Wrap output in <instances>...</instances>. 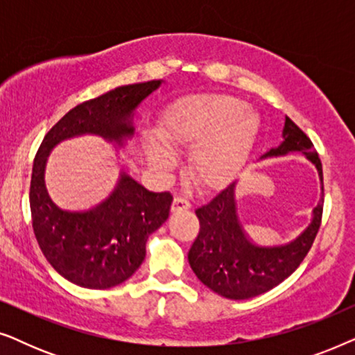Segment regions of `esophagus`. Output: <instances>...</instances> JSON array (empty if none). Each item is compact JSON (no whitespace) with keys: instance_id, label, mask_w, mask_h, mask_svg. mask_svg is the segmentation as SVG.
Here are the masks:
<instances>
[{"instance_id":"1","label":"esophagus","mask_w":355,"mask_h":355,"mask_svg":"<svg viewBox=\"0 0 355 355\" xmlns=\"http://www.w3.org/2000/svg\"><path fill=\"white\" fill-rule=\"evenodd\" d=\"M192 205H191V202L187 200V198H184V197H176L173 200V207H171V210L173 211H181V210H189V208H191Z\"/></svg>"}]
</instances>
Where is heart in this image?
Returning <instances> with one entry per match:
<instances>
[{
  "mask_svg": "<svg viewBox=\"0 0 355 355\" xmlns=\"http://www.w3.org/2000/svg\"><path fill=\"white\" fill-rule=\"evenodd\" d=\"M259 124L255 111L237 98L198 95L178 101L163 114L159 135L171 148H192L193 179L203 187L220 189L234 181L249 162ZM162 143L148 137L145 155L158 173L169 174L178 159Z\"/></svg>",
  "mask_w": 355,
  "mask_h": 355,
  "instance_id": "1",
  "label": "heart"
}]
</instances>
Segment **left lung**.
<instances>
[{
  "instance_id": "left-lung-1",
  "label": "left lung",
  "mask_w": 355,
  "mask_h": 355,
  "mask_svg": "<svg viewBox=\"0 0 355 355\" xmlns=\"http://www.w3.org/2000/svg\"><path fill=\"white\" fill-rule=\"evenodd\" d=\"M299 152L317 168L322 181V198L313 218L294 241L281 245H259L245 236L236 213V182L223 189L210 202L198 207L196 215L200 231L189 250V263L197 278L213 293L226 299L244 300L273 289L302 263L317 236L323 213V171L313 144L288 116L283 142L270 148L260 159Z\"/></svg>"
}]
</instances>
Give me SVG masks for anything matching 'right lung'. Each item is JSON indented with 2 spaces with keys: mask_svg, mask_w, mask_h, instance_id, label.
I'll return each mask as SVG.
<instances>
[{
  "mask_svg": "<svg viewBox=\"0 0 355 355\" xmlns=\"http://www.w3.org/2000/svg\"><path fill=\"white\" fill-rule=\"evenodd\" d=\"M162 84L123 85L77 105L53 125L38 148L31 181L33 232L53 268L80 288L108 289L129 279L142 265L148 236L168 220L173 196L150 192L121 171L114 191L98 205L64 210L48 196V157L62 140L87 134L124 147L135 134V110Z\"/></svg>",
  "mask_w": 355,
  "mask_h": 355,
  "instance_id": "add662e5",
  "label": "right lung"
}]
</instances>
